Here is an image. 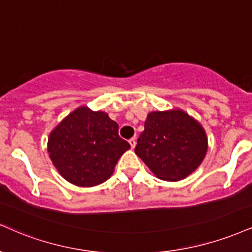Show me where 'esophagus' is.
<instances>
[{
  "instance_id": "obj_1",
  "label": "esophagus",
  "mask_w": 252,
  "mask_h": 252,
  "mask_svg": "<svg viewBox=\"0 0 252 252\" xmlns=\"http://www.w3.org/2000/svg\"><path fill=\"white\" fill-rule=\"evenodd\" d=\"M129 143H130V147H131V149H134V148L136 147V139H135V137L130 138L129 139Z\"/></svg>"
}]
</instances>
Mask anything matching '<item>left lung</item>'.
Wrapping results in <instances>:
<instances>
[{
	"instance_id": "1",
	"label": "left lung",
	"mask_w": 252,
	"mask_h": 252,
	"mask_svg": "<svg viewBox=\"0 0 252 252\" xmlns=\"http://www.w3.org/2000/svg\"><path fill=\"white\" fill-rule=\"evenodd\" d=\"M208 137L198 121L182 109L151 111L139 135L135 154L157 178L177 182L201 165Z\"/></svg>"
}]
</instances>
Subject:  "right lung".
Wrapping results in <instances>:
<instances>
[{
	"instance_id": "1",
	"label": "right lung",
	"mask_w": 252,
	"mask_h": 252,
	"mask_svg": "<svg viewBox=\"0 0 252 252\" xmlns=\"http://www.w3.org/2000/svg\"><path fill=\"white\" fill-rule=\"evenodd\" d=\"M130 144L118 136L107 113L87 105L75 109L51 130L48 153L60 175L77 187H95L113 175Z\"/></svg>"
}]
</instances>
